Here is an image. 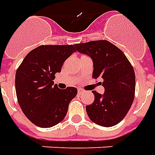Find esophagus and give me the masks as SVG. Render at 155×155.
<instances>
[{"label": "esophagus", "instance_id": "1", "mask_svg": "<svg viewBox=\"0 0 155 155\" xmlns=\"http://www.w3.org/2000/svg\"><path fill=\"white\" fill-rule=\"evenodd\" d=\"M78 93H79V94H82V93H84V91H83L82 89H79V90H78Z\"/></svg>", "mask_w": 155, "mask_h": 155}]
</instances>
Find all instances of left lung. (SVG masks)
I'll use <instances>...</instances> for the list:
<instances>
[{
  "mask_svg": "<svg viewBox=\"0 0 155 155\" xmlns=\"http://www.w3.org/2000/svg\"><path fill=\"white\" fill-rule=\"evenodd\" d=\"M75 50L93 61L92 77L102 78L104 93L96 91L94 102L86 107L91 121L104 127L117 125L128 113L135 97L134 69L123 51L108 41L74 45Z\"/></svg>",
  "mask_w": 155,
  "mask_h": 155,
  "instance_id": "obj_1",
  "label": "left lung"
}]
</instances>
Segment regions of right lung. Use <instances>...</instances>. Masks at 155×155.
Masks as SVG:
<instances>
[{"instance_id":"right-lung-1","label":"right lung","mask_w":155,"mask_h":155,"mask_svg":"<svg viewBox=\"0 0 155 155\" xmlns=\"http://www.w3.org/2000/svg\"><path fill=\"white\" fill-rule=\"evenodd\" d=\"M76 51L74 45H42L26 55L16 71L18 102L25 116L35 126L49 128L66 116L77 89L54 85L64 61Z\"/></svg>"}]
</instances>
